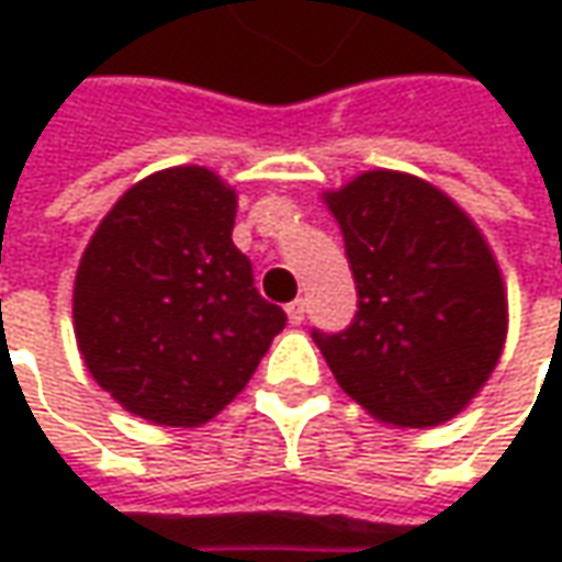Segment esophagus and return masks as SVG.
I'll return each instance as SVG.
<instances>
[{
  "instance_id": "esophagus-1",
  "label": "esophagus",
  "mask_w": 562,
  "mask_h": 562,
  "mask_svg": "<svg viewBox=\"0 0 562 562\" xmlns=\"http://www.w3.org/2000/svg\"><path fill=\"white\" fill-rule=\"evenodd\" d=\"M288 318H291V325H300V322L306 318V303H303V300L288 303Z\"/></svg>"
}]
</instances>
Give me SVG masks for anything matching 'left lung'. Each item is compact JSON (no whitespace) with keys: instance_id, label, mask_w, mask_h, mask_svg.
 <instances>
[{"instance_id":"1","label":"left lung","mask_w":562,"mask_h":562,"mask_svg":"<svg viewBox=\"0 0 562 562\" xmlns=\"http://www.w3.org/2000/svg\"><path fill=\"white\" fill-rule=\"evenodd\" d=\"M340 225L359 313L313 331L344 394L394 428L453 419L507 340V288L485 234L443 190L375 168L322 193Z\"/></svg>"}]
</instances>
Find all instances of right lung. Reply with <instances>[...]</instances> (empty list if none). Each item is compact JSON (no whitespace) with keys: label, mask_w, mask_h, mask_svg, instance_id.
Returning a JSON list of instances; mask_svg holds the SVG:
<instances>
[{"label":"right lung","mask_w":562,"mask_h":562,"mask_svg":"<svg viewBox=\"0 0 562 562\" xmlns=\"http://www.w3.org/2000/svg\"><path fill=\"white\" fill-rule=\"evenodd\" d=\"M237 193L203 165L124 190L75 278L83 366L127 413L200 428L237 397L288 325L234 247Z\"/></svg>","instance_id":"obj_1"}]
</instances>
